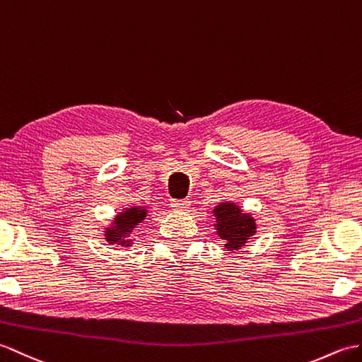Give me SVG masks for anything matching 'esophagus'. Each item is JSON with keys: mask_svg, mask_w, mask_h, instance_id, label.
Returning <instances> with one entry per match:
<instances>
[{"mask_svg": "<svg viewBox=\"0 0 362 362\" xmlns=\"http://www.w3.org/2000/svg\"><path fill=\"white\" fill-rule=\"evenodd\" d=\"M191 202L188 199H173L171 200V208L174 209H179V211H185V209H188Z\"/></svg>", "mask_w": 362, "mask_h": 362, "instance_id": "34e87169", "label": "esophagus"}]
</instances>
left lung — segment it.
I'll return each mask as SVG.
<instances>
[{
	"label": "left lung",
	"instance_id": "obj_1",
	"mask_svg": "<svg viewBox=\"0 0 362 362\" xmlns=\"http://www.w3.org/2000/svg\"><path fill=\"white\" fill-rule=\"evenodd\" d=\"M217 219V233L226 240V248H240L256 231V223L250 216L242 214L240 209L233 204H222L214 209Z\"/></svg>",
	"mask_w": 362,
	"mask_h": 362
}]
</instances>
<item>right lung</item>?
<instances>
[{
  "mask_svg": "<svg viewBox=\"0 0 362 362\" xmlns=\"http://www.w3.org/2000/svg\"><path fill=\"white\" fill-rule=\"evenodd\" d=\"M146 211L140 208H131L128 211L117 216V219L114 221L115 226L111 230L106 231V239L111 243H123V245H129L128 242L123 240L124 234H129V231L134 228V226L139 225L143 219H145Z\"/></svg>",
  "mask_w": 362,
  "mask_h": 362,
  "instance_id": "obj_1",
  "label": "right lung"
}]
</instances>
